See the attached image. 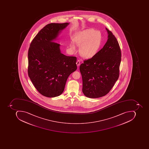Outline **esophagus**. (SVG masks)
<instances>
[{
    "label": "esophagus",
    "mask_w": 149,
    "mask_h": 149,
    "mask_svg": "<svg viewBox=\"0 0 149 149\" xmlns=\"http://www.w3.org/2000/svg\"><path fill=\"white\" fill-rule=\"evenodd\" d=\"M77 63V66L79 67V65H80V61L79 60H78V61H77V63Z\"/></svg>",
    "instance_id": "34e87169"
}]
</instances>
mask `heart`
Wrapping results in <instances>:
<instances>
[{
  "mask_svg": "<svg viewBox=\"0 0 149 149\" xmlns=\"http://www.w3.org/2000/svg\"><path fill=\"white\" fill-rule=\"evenodd\" d=\"M102 34L99 31L93 29H88L80 31L73 38V41L77 46H81L79 52L83 57L91 58L97 53L102 42ZM73 51L76 47L73 43L70 44Z\"/></svg>",
  "mask_w": 149,
  "mask_h": 149,
  "instance_id": "obj_1",
  "label": "heart"
}]
</instances>
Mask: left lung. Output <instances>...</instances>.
<instances>
[{"mask_svg": "<svg viewBox=\"0 0 149 149\" xmlns=\"http://www.w3.org/2000/svg\"><path fill=\"white\" fill-rule=\"evenodd\" d=\"M108 39L94 56L80 65L82 92L86 97L98 98L111 91L120 74L121 52L119 43L112 32L106 28Z\"/></svg>", "mask_w": 149, "mask_h": 149, "instance_id": "1", "label": "left lung"}]
</instances>
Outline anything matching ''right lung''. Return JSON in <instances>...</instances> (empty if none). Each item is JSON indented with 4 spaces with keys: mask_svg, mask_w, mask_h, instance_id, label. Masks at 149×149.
<instances>
[{
    "mask_svg": "<svg viewBox=\"0 0 149 149\" xmlns=\"http://www.w3.org/2000/svg\"><path fill=\"white\" fill-rule=\"evenodd\" d=\"M68 24H47L34 37L29 49V77L38 92L47 97L61 94L68 77L77 69V57L63 54L61 45L54 42Z\"/></svg>",
    "mask_w": 149,
    "mask_h": 149,
    "instance_id": "obj_1",
    "label": "right lung"
}]
</instances>
